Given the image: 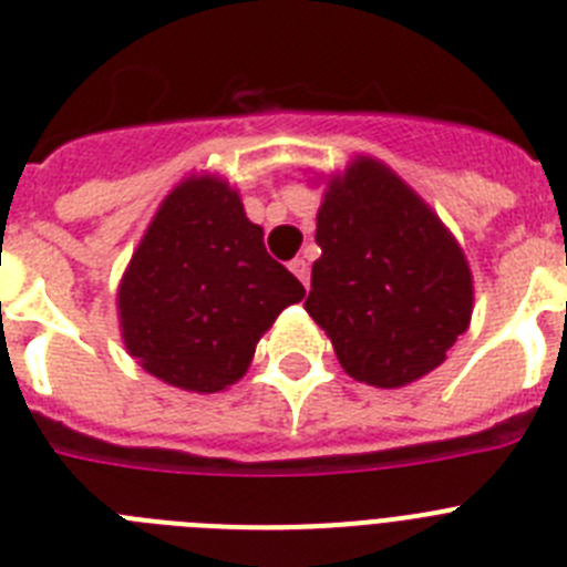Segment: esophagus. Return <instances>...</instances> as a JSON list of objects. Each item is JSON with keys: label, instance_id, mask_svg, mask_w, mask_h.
Here are the masks:
<instances>
[{"label": "esophagus", "instance_id": "esophagus-1", "mask_svg": "<svg viewBox=\"0 0 567 567\" xmlns=\"http://www.w3.org/2000/svg\"><path fill=\"white\" fill-rule=\"evenodd\" d=\"M289 269H292L295 272V278L300 280V284H303V287L309 289V264L303 258H295V260H289Z\"/></svg>", "mask_w": 567, "mask_h": 567}]
</instances>
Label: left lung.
Listing matches in <instances>:
<instances>
[{
	"label": "left lung",
	"mask_w": 567,
	"mask_h": 567,
	"mask_svg": "<svg viewBox=\"0 0 567 567\" xmlns=\"http://www.w3.org/2000/svg\"><path fill=\"white\" fill-rule=\"evenodd\" d=\"M307 312L349 378L400 389L434 372L465 334L474 278L429 204L372 155L327 175Z\"/></svg>",
	"instance_id": "obj_1"
}]
</instances>
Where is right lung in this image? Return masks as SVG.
I'll list each match as a JSON object with an SVG mask.
<instances>
[{
    "mask_svg": "<svg viewBox=\"0 0 567 567\" xmlns=\"http://www.w3.org/2000/svg\"><path fill=\"white\" fill-rule=\"evenodd\" d=\"M307 289L264 247L238 189L193 173L167 193L115 292L124 349L144 372L195 394L224 392Z\"/></svg>",
    "mask_w": 567,
    "mask_h": 567,
    "instance_id": "obj_1",
    "label": "right lung"
}]
</instances>
